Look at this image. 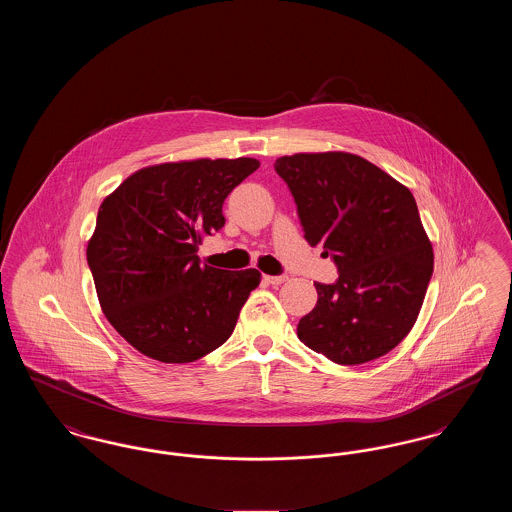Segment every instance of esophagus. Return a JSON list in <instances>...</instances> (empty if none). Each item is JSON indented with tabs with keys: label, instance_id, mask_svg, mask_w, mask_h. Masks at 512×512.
Instances as JSON below:
<instances>
[{
	"label": "esophagus",
	"instance_id": "obj_1",
	"mask_svg": "<svg viewBox=\"0 0 512 512\" xmlns=\"http://www.w3.org/2000/svg\"><path fill=\"white\" fill-rule=\"evenodd\" d=\"M288 280V276H268V274H265V282L267 284H272V286H280V284H284Z\"/></svg>",
	"mask_w": 512,
	"mask_h": 512
}]
</instances>
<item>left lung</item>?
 <instances>
[{
	"label": "left lung",
	"instance_id": "left-lung-1",
	"mask_svg": "<svg viewBox=\"0 0 512 512\" xmlns=\"http://www.w3.org/2000/svg\"><path fill=\"white\" fill-rule=\"evenodd\" d=\"M305 240L338 267L297 338L338 365H363L411 332L434 272V251L407 186L359 155L295 153L276 159Z\"/></svg>",
	"mask_w": 512,
	"mask_h": 512
}]
</instances>
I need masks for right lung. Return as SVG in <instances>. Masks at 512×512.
<instances>
[{
	"label": "right lung",
	"instance_id": "obj_1",
	"mask_svg": "<svg viewBox=\"0 0 512 512\" xmlns=\"http://www.w3.org/2000/svg\"><path fill=\"white\" fill-rule=\"evenodd\" d=\"M257 169L251 157L161 163L99 205L86 249L99 305L142 355L194 363L234 332L261 272L199 265L195 253L224 226V199Z\"/></svg>",
	"mask_w": 512,
	"mask_h": 512
}]
</instances>
